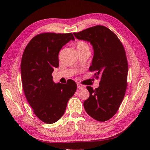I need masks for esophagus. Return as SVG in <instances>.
<instances>
[{
  "label": "esophagus",
  "instance_id": "1",
  "mask_svg": "<svg viewBox=\"0 0 150 150\" xmlns=\"http://www.w3.org/2000/svg\"><path fill=\"white\" fill-rule=\"evenodd\" d=\"M84 88V86L82 85L81 84H77V88L78 89H83Z\"/></svg>",
  "mask_w": 150,
  "mask_h": 150
}]
</instances>
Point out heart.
Returning <instances> with one entry per match:
<instances>
[{
  "instance_id": "obj_1",
  "label": "heart",
  "mask_w": 150,
  "mask_h": 150,
  "mask_svg": "<svg viewBox=\"0 0 150 150\" xmlns=\"http://www.w3.org/2000/svg\"><path fill=\"white\" fill-rule=\"evenodd\" d=\"M76 46H77L78 52L86 50H90V47H89L88 44L86 42H84V41H78L77 44H76Z\"/></svg>"
}]
</instances>
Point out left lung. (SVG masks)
Masks as SVG:
<instances>
[{
  "label": "left lung",
  "instance_id": "8db88e82",
  "mask_svg": "<svg viewBox=\"0 0 150 150\" xmlns=\"http://www.w3.org/2000/svg\"><path fill=\"white\" fill-rule=\"evenodd\" d=\"M79 40L90 42L93 49L90 71L100 79L99 86H87L90 97L84 102L86 113L100 122L116 113L125 95L128 66L126 55L119 38L104 26H95L73 33Z\"/></svg>",
  "mask_w": 150,
  "mask_h": 150
}]
</instances>
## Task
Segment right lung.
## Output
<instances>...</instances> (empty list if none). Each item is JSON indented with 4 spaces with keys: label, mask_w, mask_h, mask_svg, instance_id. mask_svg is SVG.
<instances>
[{
    "label": "right lung",
    "mask_w": 150,
    "mask_h": 150,
    "mask_svg": "<svg viewBox=\"0 0 150 150\" xmlns=\"http://www.w3.org/2000/svg\"><path fill=\"white\" fill-rule=\"evenodd\" d=\"M75 40L71 33H44L34 37L24 50L21 60V80L25 96L35 115L52 124L64 113L67 104L77 90V84L55 83L52 73L59 67L62 46Z\"/></svg>",
    "instance_id": "obj_1"
}]
</instances>
